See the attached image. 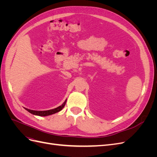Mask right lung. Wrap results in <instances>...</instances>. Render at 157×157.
Segmentation results:
<instances>
[{
  "mask_svg": "<svg viewBox=\"0 0 157 157\" xmlns=\"http://www.w3.org/2000/svg\"><path fill=\"white\" fill-rule=\"evenodd\" d=\"M66 101H67V100H65V102L62 104V105L59 106L58 107H56V108L53 109H50V110H48V111H33V110H31V109H26V108H25V109L28 112H29L30 113L33 114V115H37V116H40V117L48 116V115H52V114L56 113H58V112L62 110V109L64 107V106L65 105Z\"/></svg>",
  "mask_w": 157,
  "mask_h": 157,
  "instance_id": "1",
  "label": "right lung"
}]
</instances>
